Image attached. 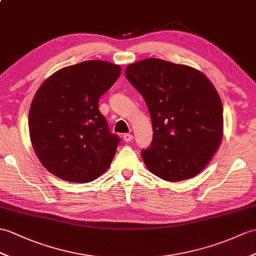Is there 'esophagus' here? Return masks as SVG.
I'll return each instance as SVG.
<instances>
[{"mask_svg": "<svg viewBox=\"0 0 256 256\" xmlns=\"http://www.w3.org/2000/svg\"><path fill=\"white\" fill-rule=\"evenodd\" d=\"M123 140H126V142H130V140H133V135H132V134H128V133L124 134V135H123Z\"/></svg>", "mask_w": 256, "mask_h": 256, "instance_id": "34e87169", "label": "esophagus"}]
</instances>
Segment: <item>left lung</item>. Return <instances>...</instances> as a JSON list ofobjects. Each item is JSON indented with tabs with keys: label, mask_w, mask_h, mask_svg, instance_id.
I'll use <instances>...</instances> for the list:
<instances>
[{
	"label": "left lung",
	"mask_w": 256,
	"mask_h": 256,
	"mask_svg": "<svg viewBox=\"0 0 256 256\" xmlns=\"http://www.w3.org/2000/svg\"><path fill=\"white\" fill-rule=\"evenodd\" d=\"M126 76L150 110L152 140L140 152L148 170L170 182L198 174L222 138V104L210 80L160 58L130 64Z\"/></svg>",
	"instance_id": "left-lung-1"
}]
</instances>
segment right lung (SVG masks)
Here are the masks:
<instances>
[{"label":"right lung","mask_w":256,"mask_h":256,"mask_svg":"<svg viewBox=\"0 0 256 256\" xmlns=\"http://www.w3.org/2000/svg\"><path fill=\"white\" fill-rule=\"evenodd\" d=\"M121 74L118 65L86 61L52 74L34 94L29 134L44 168L62 180L90 182L109 168L120 138L98 101Z\"/></svg>","instance_id":"add662e5"}]
</instances>
